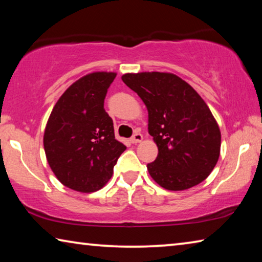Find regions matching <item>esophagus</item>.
Segmentation results:
<instances>
[{
	"label": "esophagus",
	"mask_w": 262,
	"mask_h": 262,
	"mask_svg": "<svg viewBox=\"0 0 262 262\" xmlns=\"http://www.w3.org/2000/svg\"><path fill=\"white\" fill-rule=\"evenodd\" d=\"M142 140H143V136H142L141 133H135V134L130 137V142L133 144L139 143Z\"/></svg>",
	"instance_id": "esophagus-1"
}]
</instances>
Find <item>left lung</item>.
<instances>
[{"label": "left lung", "mask_w": 262, "mask_h": 262, "mask_svg": "<svg viewBox=\"0 0 262 262\" xmlns=\"http://www.w3.org/2000/svg\"><path fill=\"white\" fill-rule=\"evenodd\" d=\"M121 78L148 108L149 134L158 147L157 158L147 166L151 178L170 190L205 180L221 150L220 128L205 100L173 74H126Z\"/></svg>", "instance_id": "left-lung-1"}]
</instances>
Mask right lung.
I'll use <instances>...</instances> for the list:
<instances>
[{
	"label": "right lung",
	"mask_w": 262,
	"mask_h": 262,
	"mask_svg": "<svg viewBox=\"0 0 262 262\" xmlns=\"http://www.w3.org/2000/svg\"><path fill=\"white\" fill-rule=\"evenodd\" d=\"M114 73L79 78L57 100L43 134L47 162L67 187L91 193L111 179L126 145L114 136L113 120L104 108Z\"/></svg>",
	"instance_id": "right-lung-1"
}]
</instances>
